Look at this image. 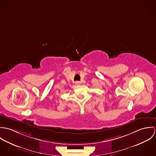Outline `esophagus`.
<instances>
[{"label": "esophagus", "instance_id": "34e87169", "mask_svg": "<svg viewBox=\"0 0 156 156\" xmlns=\"http://www.w3.org/2000/svg\"><path fill=\"white\" fill-rule=\"evenodd\" d=\"M75 84H76V85H80V82H79V81H76V82H75Z\"/></svg>", "mask_w": 156, "mask_h": 156}]
</instances>
